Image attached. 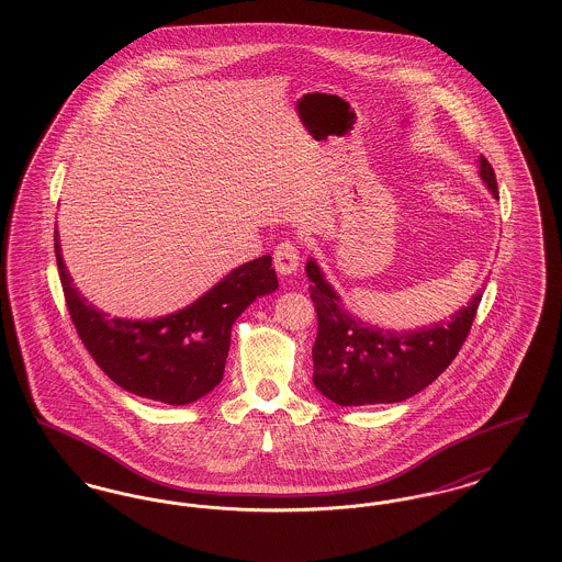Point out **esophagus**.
<instances>
[{
    "label": "esophagus",
    "mask_w": 562,
    "mask_h": 562,
    "mask_svg": "<svg viewBox=\"0 0 562 562\" xmlns=\"http://www.w3.org/2000/svg\"><path fill=\"white\" fill-rule=\"evenodd\" d=\"M273 266L282 276H291L299 268V248L293 241H282L273 250Z\"/></svg>",
    "instance_id": "esophagus-1"
}]
</instances>
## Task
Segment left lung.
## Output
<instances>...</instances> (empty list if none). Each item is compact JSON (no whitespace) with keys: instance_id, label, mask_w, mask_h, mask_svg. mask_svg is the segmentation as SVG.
Masks as SVG:
<instances>
[{"instance_id":"left-lung-1","label":"left lung","mask_w":562,"mask_h":562,"mask_svg":"<svg viewBox=\"0 0 562 562\" xmlns=\"http://www.w3.org/2000/svg\"><path fill=\"white\" fill-rule=\"evenodd\" d=\"M479 175L499 200L493 166L484 156L479 158ZM305 273L318 314V337L312 349L314 385L339 406L402 402L428 387L453 362L482 299V291H476L449 321L417 330H392L349 314L314 257L305 263Z\"/></svg>"}]
</instances>
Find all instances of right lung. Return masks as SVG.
<instances>
[{
	"label": "right lung",
	"instance_id": "add662e5",
	"mask_svg": "<svg viewBox=\"0 0 562 562\" xmlns=\"http://www.w3.org/2000/svg\"><path fill=\"white\" fill-rule=\"evenodd\" d=\"M56 266L81 344L113 383L140 398L181 406L221 383L232 326L259 296L278 289L271 257L232 269L191 305L154 321L111 318L76 289L54 229Z\"/></svg>",
	"mask_w": 562,
	"mask_h": 562
}]
</instances>
